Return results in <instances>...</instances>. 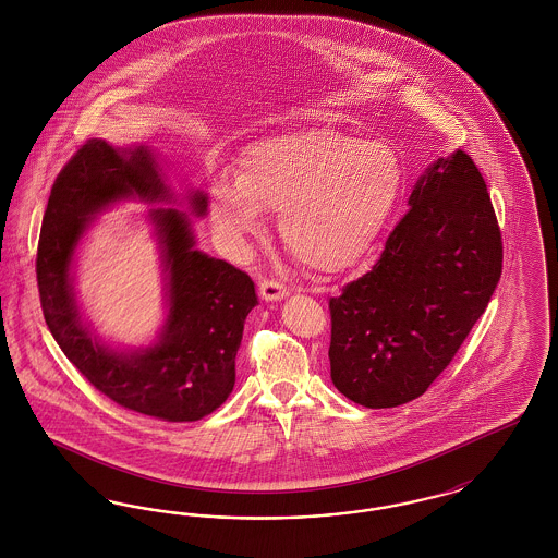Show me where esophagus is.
I'll use <instances>...</instances> for the list:
<instances>
[{"label":"esophagus","instance_id":"obj_1","mask_svg":"<svg viewBox=\"0 0 558 558\" xmlns=\"http://www.w3.org/2000/svg\"><path fill=\"white\" fill-rule=\"evenodd\" d=\"M259 294L266 301H282V299L289 296V289L282 282L274 280V278H264L259 282Z\"/></svg>","mask_w":558,"mask_h":558}]
</instances>
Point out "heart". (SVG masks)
Listing matches in <instances>:
<instances>
[{
  "label": "heart",
  "instance_id": "1",
  "mask_svg": "<svg viewBox=\"0 0 558 558\" xmlns=\"http://www.w3.org/2000/svg\"><path fill=\"white\" fill-rule=\"evenodd\" d=\"M402 190V165L384 142L311 125L251 142L236 177L211 179L210 216L232 250L266 234L280 211L290 253L308 269L340 274L375 245Z\"/></svg>",
  "mask_w": 558,
  "mask_h": 558
}]
</instances>
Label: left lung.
I'll return each mask as SVG.
<instances>
[{"instance_id": "1", "label": "left lung", "mask_w": 558, "mask_h": 558, "mask_svg": "<svg viewBox=\"0 0 558 558\" xmlns=\"http://www.w3.org/2000/svg\"><path fill=\"white\" fill-rule=\"evenodd\" d=\"M377 264L329 299L331 381L365 408L416 400L481 319L502 269L499 222L470 154L437 158Z\"/></svg>"}]
</instances>
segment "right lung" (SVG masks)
<instances>
[{
  "label": "right lung",
  "instance_id": "right-lung-1",
  "mask_svg": "<svg viewBox=\"0 0 558 558\" xmlns=\"http://www.w3.org/2000/svg\"><path fill=\"white\" fill-rule=\"evenodd\" d=\"M125 197L173 202L146 146L123 150L93 137L59 171L37 250L43 315L70 363L109 400L167 423L199 421L231 396L255 287L245 271L193 247L183 211L158 208L150 220L169 280L160 340L128 354L100 344L80 319L70 266L93 216ZM190 204L197 216L206 214L204 193H193Z\"/></svg>",
  "mask_w": 558,
  "mask_h": 558
}]
</instances>
